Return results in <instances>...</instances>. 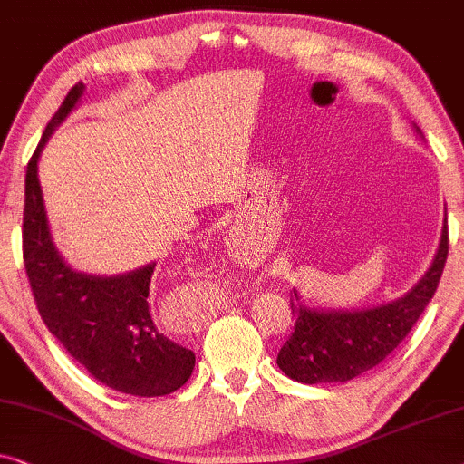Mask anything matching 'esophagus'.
<instances>
[{"instance_id": "esophagus-1", "label": "esophagus", "mask_w": 464, "mask_h": 464, "mask_svg": "<svg viewBox=\"0 0 464 464\" xmlns=\"http://www.w3.org/2000/svg\"><path fill=\"white\" fill-rule=\"evenodd\" d=\"M201 317H206V315H204V313H199V309H198V315H195L193 319H201ZM193 324H195V322H193Z\"/></svg>"}]
</instances>
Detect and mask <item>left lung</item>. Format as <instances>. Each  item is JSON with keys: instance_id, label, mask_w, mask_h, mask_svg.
<instances>
[{"instance_id": "1", "label": "left lung", "mask_w": 464, "mask_h": 464, "mask_svg": "<svg viewBox=\"0 0 464 464\" xmlns=\"http://www.w3.org/2000/svg\"><path fill=\"white\" fill-rule=\"evenodd\" d=\"M446 223L429 271L401 298L372 309L324 311L304 306L295 290L290 306L296 324L279 349V370L304 384L347 382L381 363L408 336L435 295L448 258Z\"/></svg>"}]
</instances>
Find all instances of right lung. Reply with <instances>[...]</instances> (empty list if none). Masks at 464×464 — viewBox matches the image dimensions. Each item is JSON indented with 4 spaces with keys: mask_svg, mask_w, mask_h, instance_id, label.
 <instances>
[{
    "mask_svg": "<svg viewBox=\"0 0 464 464\" xmlns=\"http://www.w3.org/2000/svg\"><path fill=\"white\" fill-rule=\"evenodd\" d=\"M83 90L82 82L69 90L27 166L23 258L31 292L45 328L96 381L128 395H169L188 381L195 355L153 324L147 296L155 263L123 276H90L64 263L50 235L37 161Z\"/></svg>",
    "mask_w": 464,
    "mask_h": 464,
    "instance_id": "obj_1",
    "label": "right lung"
}]
</instances>
